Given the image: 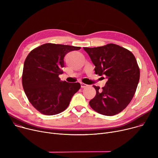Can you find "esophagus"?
<instances>
[{
	"mask_svg": "<svg viewBox=\"0 0 158 158\" xmlns=\"http://www.w3.org/2000/svg\"><path fill=\"white\" fill-rule=\"evenodd\" d=\"M80 85H81V88H85V87H87L88 85L87 84H85V83H80Z\"/></svg>",
	"mask_w": 158,
	"mask_h": 158,
	"instance_id": "34e87169",
	"label": "esophagus"
}]
</instances>
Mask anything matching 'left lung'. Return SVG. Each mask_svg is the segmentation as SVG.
I'll return each mask as SVG.
<instances>
[{
  "mask_svg": "<svg viewBox=\"0 0 158 158\" xmlns=\"http://www.w3.org/2000/svg\"><path fill=\"white\" fill-rule=\"evenodd\" d=\"M95 65V73L106 76V85L96 90L89 102L94 111L106 116H113L122 111L134 95L140 78V70L133 54L116 44L89 48L83 47Z\"/></svg>",
  "mask_w": 158,
  "mask_h": 158,
  "instance_id": "obj_1",
  "label": "left lung"
}]
</instances>
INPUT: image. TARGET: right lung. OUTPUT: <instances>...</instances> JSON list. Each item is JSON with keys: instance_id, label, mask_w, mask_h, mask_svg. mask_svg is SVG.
<instances>
[{"instance_id": "1", "label": "right lung", "mask_w": 158, "mask_h": 158, "mask_svg": "<svg viewBox=\"0 0 158 158\" xmlns=\"http://www.w3.org/2000/svg\"><path fill=\"white\" fill-rule=\"evenodd\" d=\"M81 47L45 44L27 57L23 66V89L33 106L45 115H55L64 111L73 95L80 89L79 83L60 81L64 57Z\"/></svg>"}]
</instances>
